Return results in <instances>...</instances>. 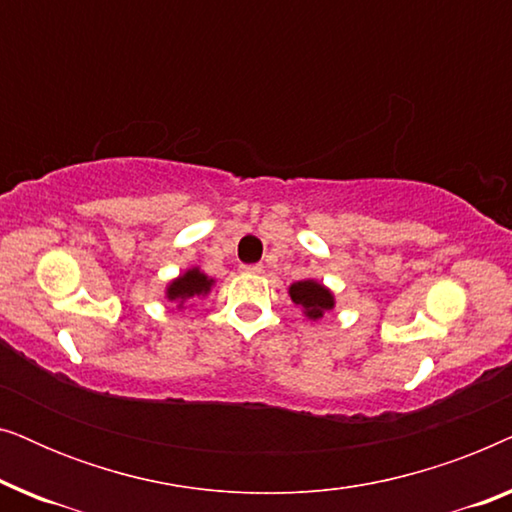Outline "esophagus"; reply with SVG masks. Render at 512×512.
<instances>
[{
    "label": "esophagus",
    "mask_w": 512,
    "mask_h": 512,
    "mask_svg": "<svg viewBox=\"0 0 512 512\" xmlns=\"http://www.w3.org/2000/svg\"><path fill=\"white\" fill-rule=\"evenodd\" d=\"M240 270L244 272V275H258V272L263 270V265H240Z\"/></svg>",
    "instance_id": "1"
}]
</instances>
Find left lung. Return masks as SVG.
Instances as JSON below:
<instances>
[{
	"label": "left lung",
	"mask_w": 512,
	"mask_h": 512,
	"mask_svg": "<svg viewBox=\"0 0 512 512\" xmlns=\"http://www.w3.org/2000/svg\"><path fill=\"white\" fill-rule=\"evenodd\" d=\"M289 296L296 303L307 319L319 321L326 312L335 307L333 291L317 279H300L289 286Z\"/></svg>",
	"instance_id": "left-lung-1"
}]
</instances>
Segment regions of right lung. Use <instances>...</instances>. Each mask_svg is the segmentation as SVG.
I'll use <instances>...</instances> for the list:
<instances>
[{"instance_id": "add662e5", "label": "right lung", "mask_w": 512, "mask_h": 512, "mask_svg": "<svg viewBox=\"0 0 512 512\" xmlns=\"http://www.w3.org/2000/svg\"><path fill=\"white\" fill-rule=\"evenodd\" d=\"M212 286H214L212 277H207L200 268H188L165 286V298L170 300V303H177V307L181 310L188 300L205 298L207 293L212 291Z\"/></svg>"}]
</instances>
